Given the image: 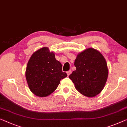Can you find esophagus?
<instances>
[{
    "label": "esophagus",
    "mask_w": 127,
    "mask_h": 127,
    "mask_svg": "<svg viewBox=\"0 0 127 127\" xmlns=\"http://www.w3.org/2000/svg\"><path fill=\"white\" fill-rule=\"evenodd\" d=\"M67 75L68 76H69L70 74H71V70H69V71H67Z\"/></svg>",
    "instance_id": "34e87169"
}]
</instances>
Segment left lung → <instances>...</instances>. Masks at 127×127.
Returning a JSON list of instances; mask_svg holds the SVG:
<instances>
[{
	"label": "left lung",
	"instance_id": "8db88e82",
	"mask_svg": "<svg viewBox=\"0 0 127 127\" xmlns=\"http://www.w3.org/2000/svg\"><path fill=\"white\" fill-rule=\"evenodd\" d=\"M75 71L69 76L75 87L83 95L94 97L101 92L107 82L108 70L102 54L90 48L77 55Z\"/></svg>",
	"mask_w": 127,
	"mask_h": 127
}]
</instances>
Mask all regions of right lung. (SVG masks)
<instances>
[{"instance_id": "obj_1", "label": "right lung", "mask_w": 127, "mask_h": 127, "mask_svg": "<svg viewBox=\"0 0 127 127\" xmlns=\"http://www.w3.org/2000/svg\"><path fill=\"white\" fill-rule=\"evenodd\" d=\"M48 47H43L32 55L28 62L26 77L30 90L36 96L45 97L57 88L67 74Z\"/></svg>"}]
</instances>
